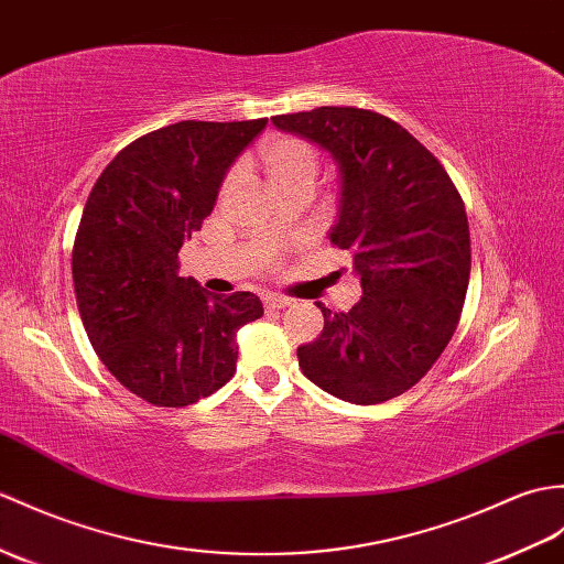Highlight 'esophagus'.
<instances>
[{
  "mask_svg": "<svg viewBox=\"0 0 564 564\" xmlns=\"http://www.w3.org/2000/svg\"><path fill=\"white\" fill-rule=\"evenodd\" d=\"M261 300H264L267 310H281V307L291 305V297H283V295H276V293H267Z\"/></svg>",
  "mask_w": 564,
  "mask_h": 564,
  "instance_id": "1",
  "label": "esophagus"
}]
</instances>
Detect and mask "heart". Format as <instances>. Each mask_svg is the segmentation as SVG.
Here are the masks:
<instances>
[{
  "label": "heart",
  "mask_w": 564,
  "mask_h": 564,
  "mask_svg": "<svg viewBox=\"0 0 564 564\" xmlns=\"http://www.w3.org/2000/svg\"><path fill=\"white\" fill-rule=\"evenodd\" d=\"M259 163L264 167L271 189L279 196L295 189H314L319 175V155L305 139L276 134L259 147Z\"/></svg>",
  "instance_id": "1"
}]
</instances>
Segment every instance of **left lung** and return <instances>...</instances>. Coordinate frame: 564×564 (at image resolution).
I'll use <instances>...</instances> for the list:
<instances>
[{
    "label": "left lung",
    "instance_id": "8db88e82",
    "mask_svg": "<svg viewBox=\"0 0 564 564\" xmlns=\"http://www.w3.org/2000/svg\"><path fill=\"white\" fill-rule=\"evenodd\" d=\"M271 122L324 151L341 173L329 240L352 254L362 297L317 305L324 329L297 348L300 370L332 397L372 405L421 382L462 317L470 238L459 192L421 141L360 108L276 115Z\"/></svg>",
    "mask_w": 564,
    "mask_h": 564
}]
</instances>
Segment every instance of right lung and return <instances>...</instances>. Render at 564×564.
<instances>
[{"label": "right lung", "mask_w": 564, "mask_h": 564, "mask_svg": "<svg viewBox=\"0 0 564 564\" xmlns=\"http://www.w3.org/2000/svg\"><path fill=\"white\" fill-rule=\"evenodd\" d=\"M267 127L185 120L129 143L102 170L78 223L72 273L88 341L132 394L180 409L235 375L254 293L212 295L177 276V252L214 212L235 159Z\"/></svg>", "instance_id": "right-lung-1"}]
</instances>
